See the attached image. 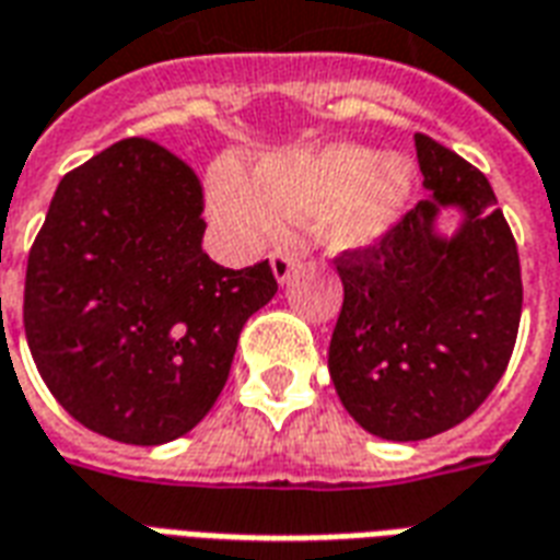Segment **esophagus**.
I'll use <instances>...</instances> for the list:
<instances>
[{
    "instance_id": "1",
    "label": "esophagus",
    "mask_w": 560,
    "mask_h": 560,
    "mask_svg": "<svg viewBox=\"0 0 560 560\" xmlns=\"http://www.w3.org/2000/svg\"><path fill=\"white\" fill-rule=\"evenodd\" d=\"M293 267H296V255H291V252H276V255H272V272H276V279H279L281 284L291 279Z\"/></svg>"
}]
</instances>
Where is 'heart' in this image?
Here are the masks:
<instances>
[{"mask_svg":"<svg viewBox=\"0 0 560 560\" xmlns=\"http://www.w3.org/2000/svg\"><path fill=\"white\" fill-rule=\"evenodd\" d=\"M409 165L359 144L267 156L252 180L237 168L213 175V205L243 234H272L279 219L314 213V228L335 248L380 237L409 196Z\"/></svg>","mask_w":560,"mask_h":560,"instance_id":"1","label":"heart"}]
</instances>
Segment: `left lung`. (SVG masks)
I'll return each mask as SVG.
<instances>
[{
	"instance_id": "obj_1",
	"label": "left lung",
	"mask_w": 560,
	"mask_h": 560,
	"mask_svg": "<svg viewBox=\"0 0 560 560\" xmlns=\"http://www.w3.org/2000/svg\"><path fill=\"white\" fill-rule=\"evenodd\" d=\"M416 151L428 201L374 243L335 255L343 281L329 343L335 392L368 433L395 442L466 421L511 362L523 314L520 252L490 180L424 132ZM445 203L467 210L454 241L432 234Z\"/></svg>"
}]
</instances>
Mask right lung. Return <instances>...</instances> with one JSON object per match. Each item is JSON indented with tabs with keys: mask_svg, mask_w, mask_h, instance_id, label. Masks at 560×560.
I'll return each mask as SVG.
<instances>
[{
	"mask_svg": "<svg viewBox=\"0 0 560 560\" xmlns=\"http://www.w3.org/2000/svg\"><path fill=\"white\" fill-rule=\"evenodd\" d=\"M205 186L132 136L61 177L28 248L23 326L37 374L80 424L163 445L213 409L240 332L279 281L210 260Z\"/></svg>",
	"mask_w": 560,
	"mask_h": 560,
	"instance_id": "1",
	"label": "right lung"
}]
</instances>
